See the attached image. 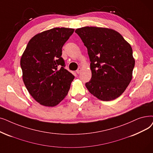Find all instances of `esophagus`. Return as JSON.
Returning <instances> with one entry per match:
<instances>
[{
    "label": "esophagus",
    "mask_w": 153,
    "mask_h": 153,
    "mask_svg": "<svg viewBox=\"0 0 153 153\" xmlns=\"http://www.w3.org/2000/svg\"><path fill=\"white\" fill-rule=\"evenodd\" d=\"M81 68H79L77 69V71H76V72H77V74H79V73L81 72Z\"/></svg>",
    "instance_id": "esophagus-1"
}]
</instances>
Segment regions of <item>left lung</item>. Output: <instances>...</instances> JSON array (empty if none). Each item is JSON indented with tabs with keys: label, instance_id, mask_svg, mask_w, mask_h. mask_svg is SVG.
I'll use <instances>...</instances> for the list:
<instances>
[{
	"label": "left lung",
	"instance_id": "left-lung-1",
	"mask_svg": "<svg viewBox=\"0 0 153 153\" xmlns=\"http://www.w3.org/2000/svg\"><path fill=\"white\" fill-rule=\"evenodd\" d=\"M75 32L87 48L91 61L92 77L85 87L101 101L120 96L131 81L135 64L131 45L108 28L84 27Z\"/></svg>",
	"mask_w": 153,
	"mask_h": 153
}]
</instances>
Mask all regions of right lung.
Masks as SVG:
<instances>
[{"label": "right lung", "mask_w": 153, "mask_h": 153, "mask_svg": "<svg viewBox=\"0 0 153 153\" xmlns=\"http://www.w3.org/2000/svg\"><path fill=\"white\" fill-rule=\"evenodd\" d=\"M74 29L56 27L39 33L21 59L22 79L29 94L44 106L54 107L67 96L74 76L64 69L62 48Z\"/></svg>", "instance_id": "1"}]
</instances>
